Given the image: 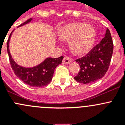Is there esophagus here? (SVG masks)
Instances as JSON below:
<instances>
[{
    "label": "esophagus",
    "instance_id": "obj_1",
    "mask_svg": "<svg viewBox=\"0 0 125 125\" xmlns=\"http://www.w3.org/2000/svg\"><path fill=\"white\" fill-rule=\"evenodd\" d=\"M71 60L68 57H65L63 59V63L65 64H70L71 63Z\"/></svg>",
    "mask_w": 125,
    "mask_h": 125
}]
</instances>
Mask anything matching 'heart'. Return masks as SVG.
Here are the masks:
<instances>
[{"label":"heart","instance_id":"1","mask_svg":"<svg viewBox=\"0 0 125 125\" xmlns=\"http://www.w3.org/2000/svg\"><path fill=\"white\" fill-rule=\"evenodd\" d=\"M58 36L64 41L70 40L69 47L72 53L77 56H83L93 48L96 32L91 25L75 22L62 26L58 31Z\"/></svg>","mask_w":125,"mask_h":125}]
</instances>
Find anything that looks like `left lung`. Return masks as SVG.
Listing matches in <instances>:
<instances>
[{"label": "left lung", "mask_w": 125, "mask_h": 125, "mask_svg": "<svg viewBox=\"0 0 125 125\" xmlns=\"http://www.w3.org/2000/svg\"><path fill=\"white\" fill-rule=\"evenodd\" d=\"M113 39L106 29L104 38L85 57L77 59L80 70L74 79L83 84L95 82L105 75L109 68L113 52Z\"/></svg>", "instance_id": "obj_1"}]
</instances>
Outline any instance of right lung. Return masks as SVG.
Returning <instances> with one entry per match:
<instances>
[{
    "label": "right lung",
    "mask_w": 125,
    "mask_h": 125,
    "mask_svg": "<svg viewBox=\"0 0 125 125\" xmlns=\"http://www.w3.org/2000/svg\"><path fill=\"white\" fill-rule=\"evenodd\" d=\"M32 21V18L30 19L19 25L18 28L30 23ZM14 31V30L11 32L7 42V51H8L10 63L15 74L25 83L31 86L42 87L46 86L51 81L55 68L58 65L62 63L63 57L61 56L55 59L47 57L38 65H36L33 67L26 68L20 66L19 65L16 63V62L12 59L9 48L10 40Z\"/></svg>",
    "instance_id": "1"
}]
</instances>
